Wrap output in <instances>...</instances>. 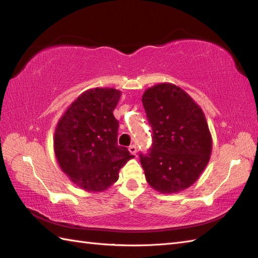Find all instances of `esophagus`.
<instances>
[{
    "label": "esophagus",
    "instance_id": "34e87169",
    "mask_svg": "<svg viewBox=\"0 0 258 258\" xmlns=\"http://www.w3.org/2000/svg\"><path fill=\"white\" fill-rule=\"evenodd\" d=\"M129 152H130L131 154L136 155V154H137V146H136V145H134V144L130 145V146H129Z\"/></svg>",
    "mask_w": 258,
    "mask_h": 258
}]
</instances>
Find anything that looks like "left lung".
Wrapping results in <instances>:
<instances>
[{
    "mask_svg": "<svg viewBox=\"0 0 258 258\" xmlns=\"http://www.w3.org/2000/svg\"><path fill=\"white\" fill-rule=\"evenodd\" d=\"M142 103L154 135L151 153L140 155L147 183L161 194L188 188L212 153L205 113L188 93L171 83L147 88Z\"/></svg>",
    "mask_w": 258,
    "mask_h": 258,
    "instance_id": "left-lung-1",
    "label": "left lung"
}]
</instances>
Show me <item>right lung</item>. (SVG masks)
I'll return each mask as SVG.
<instances>
[{"label":"right lung","instance_id":"add662e5","mask_svg":"<svg viewBox=\"0 0 258 258\" xmlns=\"http://www.w3.org/2000/svg\"><path fill=\"white\" fill-rule=\"evenodd\" d=\"M121 91L92 88L84 91L60 117L53 136L59 167L81 189L99 192L119 177V170L135 156L117 144L119 122L113 112Z\"/></svg>","mask_w":258,"mask_h":258}]
</instances>
